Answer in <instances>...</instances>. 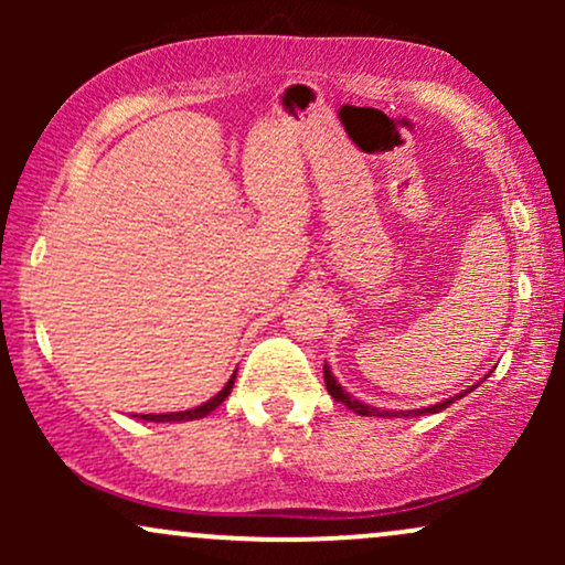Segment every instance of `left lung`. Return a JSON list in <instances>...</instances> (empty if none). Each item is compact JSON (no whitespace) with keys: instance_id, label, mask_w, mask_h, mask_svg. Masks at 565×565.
<instances>
[{"instance_id":"obj_1","label":"left lung","mask_w":565,"mask_h":565,"mask_svg":"<svg viewBox=\"0 0 565 565\" xmlns=\"http://www.w3.org/2000/svg\"><path fill=\"white\" fill-rule=\"evenodd\" d=\"M323 382H327V391H329V395H332L334 401H340V404H345V406L350 408V412L361 414V417H419V414H436V412H444L446 406L454 404V401H459V398H462L465 393H470L472 387H478V385H481L483 380H481V382H476V385L468 387V391H465V393L454 395V398H446V401H440V404H436V406H427V408H414V412H385V408H374V406L364 404V401L353 398V395H350L348 391H342V385H340V382H337V377H334V374H332V369H329L327 364H323Z\"/></svg>"}]
</instances>
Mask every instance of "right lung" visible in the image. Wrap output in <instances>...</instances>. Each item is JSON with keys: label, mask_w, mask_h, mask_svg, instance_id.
Masks as SVG:
<instances>
[{"label": "right lung", "mask_w": 565, "mask_h": 565, "mask_svg": "<svg viewBox=\"0 0 565 565\" xmlns=\"http://www.w3.org/2000/svg\"><path fill=\"white\" fill-rule=\"evenodd\" d=\"M233 380H236V374H233V377L225 382L223 391H220L217 395H212V398L206 401V404H201L196 408H188V412H170V414H142L140 419H146V423H188V419L206 417V414L215 412V408L223 404L225 398H228L231 391H233Z\"/></svg>", "instance_id": "1"}]
</instances>
